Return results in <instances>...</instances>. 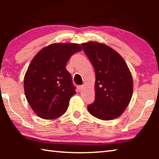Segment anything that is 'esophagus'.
Listing matches in <instances>:
<instances>
[{
	"mask_svg": "<svg viewBox=\"0 0 159 159\" xmlns=\"http://www.w3.org/2000/svg\"><path fill=\"white\" fill-rule=\"evenodd\" d=\"M77 88H78V90H79V91H81L83 90V85H79V86H77Z\"/></svg>",
	"mask_w": 159,
	"mask_h": 159,
	"instance_id": "34e87169",
	"label": "esophagus"
}]
</instances>
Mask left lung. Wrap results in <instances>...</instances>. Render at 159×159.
Returning a JSON list of instances; mask_svg holds the SVG:
<instances>
[{"label":"left lung","mask_w":159,"mask_h":159,"mask_svg":"<svg viewBox=\"0 0 159 159\" xmlns=\"http://www.w3.org/2000/svg\"><path fill=\"white\" fill-rule=\"evenodd\" d=\"M95 71V98L88 105L91 115L109 120L123 114L133 95L132 75L125 60L116 51L98 42L82 43Z\"/></svg>","instance_id":"1"}]
</instances>
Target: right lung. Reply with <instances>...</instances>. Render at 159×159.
Masks as SVG:
<instances>
[{
    "label": "right lung",
    "mask_w": 159,
    "mask_h": 159,
    "mask_svg": "<svg viewBox=\"0 0 159 159\" xmlns=\"http://www.w3.org/2000/svg\"><path fill=\"white\" fill-rule=\"evenodd\" d=\"M82 50L77 43H53L43 48L31 60L24 80L26 98L43 119L61 116L76 94L66 65L71 55Z\"/></svg>",
    "instance_id": "1"
}]
</instances>
